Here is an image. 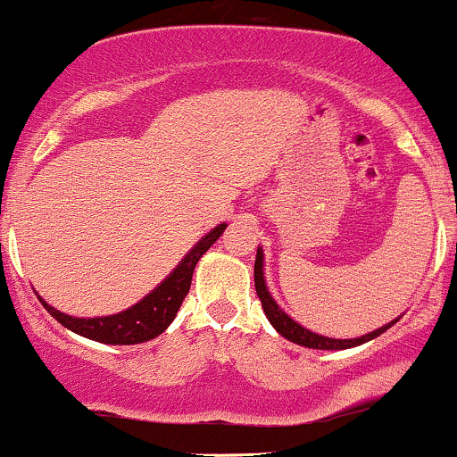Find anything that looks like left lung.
<instances>
[{
  "mask_svg": "<svg viewBox=\"0 0 457 457\" xmlns=\"http://www.w3.org/2000/svg\"><path fill=\"white\" fill-rule=\"evenodd\" d=\"M263 263H265L263 248H261V245H259V248H256V261H254L256 295H259L265 317H268L270 324L276 328V332H278L280 337H285L287 341L295 343V345L309 347V350H350V347L362 345V343H367V341L376 339V337H380L382 332H386L388 328L397 324L399 317H402V315H399L397 320L388 321V324H384L382 328H378V330H373V332H367V335L356 337V339H330V337L317 335V332L309 330V328L297 324L294 317H289L283 309H280L278 302H276L274 295L270 294L268 283H265V268H263Z\"/></svg>",
  "mask_w": 457,
  "mask_h": 457,
  "instance_id": "left-lung-1",
  "label": "left lung"
}]
</instances>
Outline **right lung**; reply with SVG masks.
Returning <instances> with one entry per match:
<instances>
[{
    "label": "right lung",
    "mask_w": 457,
    "mask_h": 457,
    "mask_svg": "<svg viewBox=\"0 0 457 457\" xmlns=\"http://www.w3.org/2000/svg\"><path fill=\"white\" fill-rule=\"evenodd\" d=\"M227 227L228 224L222 222L209 230L204 237L198 239V244L192 245V250L179 261L177 268L151 294H146L140 302L129 306V309L114 312V315L73 317L54 309L40 295L38 300L43 302L49 315L55 317L64 328H69L71 332L86 337L90 341L105 343V345H136V343L151 341L155 337H160L172 324V320L177 317V311L181 309L183 300H186L189 285H192L194 268L201 261V256L218 242V237L224 233Z\"/></svg>",
    "instance_id": "obj_1"
}]
</instances>
